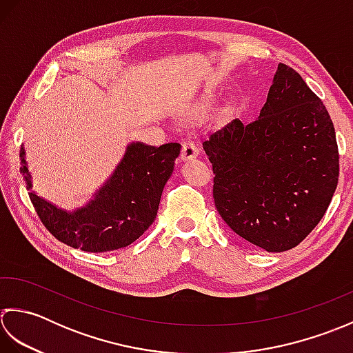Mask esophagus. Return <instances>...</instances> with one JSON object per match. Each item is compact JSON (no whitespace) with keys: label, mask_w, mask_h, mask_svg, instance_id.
Listing matches in <instances>:
<instances>
[{"label":"esophagus","mask_w":353,"mask_h":353,"mask_svg":"<svg viewBox=\"0 0 353 353\" xmlns=\"http://www.w3.org/2000/svg\"><path fill=\"white\" fill-rule=\"evenodd\" d=\"M198 154H199V149L192 140H185L183 143V150H181L183 161H190V160H193V158H196Z\"/></svg>","instance_id":"obj_1"}]
</instances>
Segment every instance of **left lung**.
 Segmentation results:
<instances>
[{
    "label": "left lung",
    "mask_w": 353,
    "mask_h": 353,
    "mask_svg": "<svg viewBox=\"0 0 353 353\" xmlns=\"http://www.w3.org/2000/svg\"><path fill=\"white\" fill-rule=\"evenodd\" d=\"M213 198L227 225L268 253L291 250L325 216L338 183V146L326 106L279 63L267 102L203 143Z\"/></svg>",
    "instance_id": "obj_1"
}]
</instances>
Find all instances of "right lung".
Returning <instances> with one entry per match:
<instances>
[{
	"label": "right lung",
	"mask_w": 353,
	"mask_h": 353,
	"mask_svg": "<svg viewBox=\"0 0 353 353\" xmlns=\"http://www.w3.org/2000/svg\"><path fill=\"white\" fill-rule=\"evenodd\" d=\"M179 150L178 143L155 148L131 141L88 203L73 210L50 203L33 190L24 145L19 150V172L42 224L56 239L88 253H103L131 245L152 225Z\"/></svg>",
	"instance_id": "add662e5"
}]
</instances>
